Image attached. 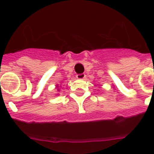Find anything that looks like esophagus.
Listing matches in <instances>:
<instances>
[{"label":"esophagus","mask_w":154,"mask_h":154,"mask_svg":"<svg viewBox=\"0 0 154 154\" xmlns=\"http://www.w3.org/2000/svg\"><path fill=\"white\" fill-rule=\"evenodd\" d=\"M85 73H81V74H77V79H80V80H82V79H85Z\"/></svg>","instance_id":"34e87169"}]
</instances>
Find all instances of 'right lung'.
I'll return each mask as SVG.
<instances>
[{
	"label": "right lung",
	"mask_w": 154,
	"mask_h": 154,
	"mask_svg": "<svg viewBox=\"0 0 154 154\" xmlns=\"http://www.w3.org/2000/svg\"><path fill=\"white\" fill-rule=\"evenodd\" d=\"M58 90H59V89H58Z\"/></svg>",
	"instance_id": "right-lung-1"
}]
</instances>
